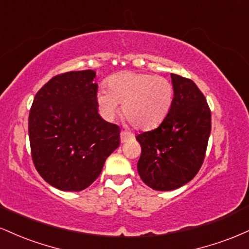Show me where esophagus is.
Masks as SVG:
<instances>
[{
	"mask_svg": "<svg viewBox=\"0 0 249 249\" xmlns=\"http://www.w3.org/2000/svg\"><path fill=\"white\" fill-rule=\"evenodd\" d=\"M133 138V134L132 133H128V132H125V131H122L121 132V142L124 144V142H126L127 141H130V139Z\"/></svg>",
	"mask_w": 249,
	"mask_h": 249,
	"instance_id": "obj_1",
	"label": "esophagus"
}]
</instances>
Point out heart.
I'll use <instances>...</instances> for the list:
<instances>
[{"mask_svg":"<svg viewBox=\"0 0 249 249\" xmlns=\"http://www.w3.org/2000/svg\"><path fill=\"white\" fill-rule=\"evenodd\" d=\"M171 82L151 73L125 71L111 76L107 91H98L96 97L99 112L112 121L122 105L125 119L139 130H151L160 125L173 104Z\"/></svg>","mask_w":249,"mask_h":249,"instance_id":"b5f03b06","label":"heart"}]
</instances>
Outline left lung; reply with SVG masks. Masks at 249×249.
Listing matches in <instances>:
<instances>
[{
    "mask_svg": "<svg viewBox=\"0 0 249 249\" xmlns=\"http://www.w3.org/2000/svg\"><path fill=\"white\" fill-rule=\"evenodd\" d=\"M173 104L164 122L136 137L142 146L138 173L148 187L172 191L199 172L211 134V110L196 83L171 73Z\"/></svg>",
    "mask_w": 249,
    "mask_h": 249,
    "instance_id": "obj_1",
    "label": "left lung"
}]
</instances>
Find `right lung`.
Returning <instances> with one entry per match:
<instances>
[{
	"label": "right lung",
	"mask_w": 249,
	"mask_h": 249,
	"mask_svg": "<svg viewBox=\"0 0 249 249\" xmlns=\"http://www.w3.org/2000/svg\"><path fill=\"white\" fill-rule=\"evenodd\" d=\"M93 70L57 75L34 98L29 113L31 157L51 186L78 192L101 174L119 146L121 128L99 116Z\"/></svg>",
	"instance_id": "1"
}]
</instances>
